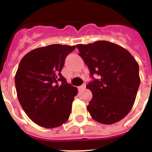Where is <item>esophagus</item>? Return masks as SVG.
Returning a JSON list of instances; mask_svg holds the SVG:
<instances>
[{"mask_svg": "<svg viewBox=\"0 0 152 152\" xmlns=\"http://www.w3.org/2000/svg\"><path fill=\"white\" fill-rule=\"evenodd\" d=\"M85 87H86V85L85 84H83V85H81V86H79V90H84V89H85Z\"/></svg>", "mask_w": 152, "mask_h": 152, "instance_id": "34e87169", "label": "esophagus"}]
</instances>
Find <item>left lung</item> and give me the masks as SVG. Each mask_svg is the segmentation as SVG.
Returning <instances> with one entry per match:
<instances>
[{
    "instance_id": "8db88e82",
    "label": "left lung",
    "mask_w": 152,
    "mask_h": 152,
    "mask_svg": "<svg viewBox=\"0 0 152 152\" xmlns=\"http://www.w3.org/2000/svg\"><path fill=\"white\" fill-rule=\"evenodd\" d=\"M76 48L93 79L87 85L93 93L87 107L90 115L103 124L119 121L135 101L140 82L137 61L123 47L108 41L79 44ZM93 74L100 78L94 79Z\"/></svg>"
}]
</instances>
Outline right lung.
Returning a JSON list of instances; mask_svg holds the SVG:
<instances>
[{
	"instance_id": "obj_1",
	"label": "right lung",
	"mask_w": 152,
	"mask_h": 152,
	"mask_svg": "<svg viewBox=\"0 0 152 152\" xmlns=\"http://www.w3.org/2000/svg\"><path fill=\"white\" fill-rule=\"evenodd\" d=\"M76 46L47 45L31 50L21 59L15 74L17 96L34 123L47 129L67 121L78 89L61 74L65 58ZM58 81L62 82L60 86Z\"/></svg>"
}]
</instances>
